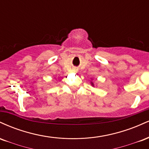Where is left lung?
I'll list each match as a JSON object with an SVG mask.
<instances>
[{"instance_id":"1","label":"left lung","mask_w":149,"mask_h":149,"mask_svg":"<svg viewBox=\"0 0 149 149\" xmlns=\"http://www.w3.org/2000/svg\"><path fill=\"white\" fill-rule=\"evenodd\" d=\"M92 85H93V83H92Z\"/></svg>"}]
</instances>
